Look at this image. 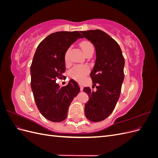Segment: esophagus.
<instances>
[{
  "mask_svg": "<svg viewBox=\"0 0 158 158\" xmlns=\"http://www.w3.org/2000/svg\"><path fill=\"white\" fill-rule=\"evenodd\" d=\"M79 85H80V91H83V89H84V87H83V85H82V84H79Z\"/></svg>",
  "mask_w": 158,
  "mask_h": 158,
  "instance_id": "34e87169",
  "label": "esophagus"
}]
</instances>
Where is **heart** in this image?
<instances>
[{"mask_svg": "<svg viewBox=\"0 0 158 158\" xmlns=\"http://www.w3.org/2000/svg\"><path fill=\"white\" fill-rule=\"evenodd\" d=\"M81 48L83 50L84 52L86 51L88 49L91 47H94L90 42L89 41H83L80 44ZM64 60L66 62L69 60V51L66 52L64 55ZM89 73V69L86 66H75L70 71V76L72 78L76 80L78 82H82L84 79L85 76Z\"/></svg>", "mask_w": 158, "mask_h": 158, "instance_id": "b5f03b06", "label": "heart"}]
</instances>
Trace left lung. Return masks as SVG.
<instances>
[{
  "label": "left lung",
  "mask_w": 158,
  "mask_h": 158,
  "mask_svg": "<svg viewBox=\"0 0 158 158\" xmlns=\"http://www.w3.org/2000/svg\"><path fill=\"white\" fill-rule=\"evenodd\" d=\"M80 33L94 45L96 55L90 76L93 85H98L97 90L84 88L89 97L85 104V115L90 121L99 122L112 113L120 97L125 59L118 44L106 33L99 30Z\"/></svg>",
  "instance_id": "1"
}]
</instances>
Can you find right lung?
Listing matches in <instances>:
<instances>
[{"mask_svg":"<svg viewBox=\"0 0 158 158\" xmlns=\"http://www.w3.org/2000/svg\"><path fill=\"white\" fill-rule=\"evenodd\" d=\"M79 38L83 37L77 31L51 33L40 43L33 56L30 67L31 90L38 109L50 121H64L71 102L80 92L75 81L63 87L56 83L65 72L66 52Z\"/></svg>","mask_w":158,"mask_h":158,"instance_id":"1","label":"right lung"}]
</instances>
